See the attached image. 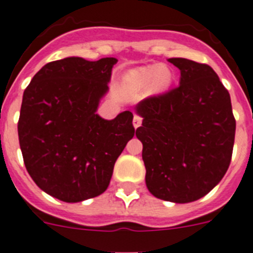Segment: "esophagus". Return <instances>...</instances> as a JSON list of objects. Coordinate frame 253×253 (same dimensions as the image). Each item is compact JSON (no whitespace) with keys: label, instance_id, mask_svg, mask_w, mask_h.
<instances>
[{"label":"esophagus","instance_id":"34e87169","mask_svg":"<svg viewBox=\"0 0 253 253\" xmlns=\"http://www.w3.org/2000/svg\"><path fill=\"white\" fill-rule=\"evenodd\" d=\"M141 124H142V118L137 115L133 116V127H135V128H137V127L141 126Z\"/></svg>","mask_w":253,"mask_h":253}]
</instances>
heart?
<instances>
[{"instance_id": "heart-1", "label": "heart", "mask_w": 253, "mask_h": 253, "mask_svg": "<svg viewBox=\"0 0 253 253\" xmlns=\"http://www.w3.org/2000/svg\"><path fill=\"white\" fill-rule=\"evenodd\" d=\"M172 70L165 65H150L129 70L125 77V85L131 93L147 92L151 87L156 92H164L171 85Z\"/></svg>"}]
</instances>
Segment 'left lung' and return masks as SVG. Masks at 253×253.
Segmentation results:
<instances>
[{"mask_svg":"<svg viewBox=\"0 0 253 253\" xmlns=\"http://www.w3.org/2000/svg\"><path fill=\"white\" fill-rule=\"evenodd\" d=\"M180 70L179 85L135 107L142 117L146 186L159 199L190 203L224 176L233 151L236 120L231 97L209 65L169 59Z\"/></svg>","mask_w":253,"mask_h":253,"instance_id":"left-lung-1","label":"left lung"}]
</instances>
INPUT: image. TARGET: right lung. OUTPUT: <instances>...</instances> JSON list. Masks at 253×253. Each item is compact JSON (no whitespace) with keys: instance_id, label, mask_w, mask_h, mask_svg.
Here are the masks:
<instances>
[{"instance_id":"add662e5","label":"right lung","mask_w":253,"mask_h":253,"mask_svg":"<svg viewBox=\"0 0 253 253\" xmlns=\"http://www.w3.org/2000/svg\"><path fill=\"white\" fill-rule=\"evenodd\" d=\"M116 63L51 61L25 89L17 124L22 158L36 185L56 199L77 203L102 194L135 135L129 111L110 121L97 115Z\"/></svg>"}]
</instances>
